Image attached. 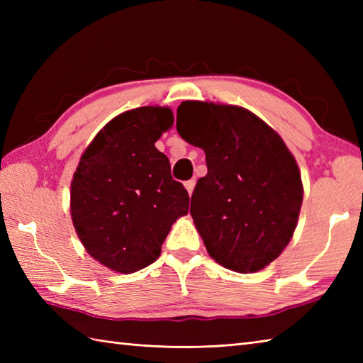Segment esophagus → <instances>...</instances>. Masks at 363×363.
I'll return each instance as SVG.
<instances>
[{"mask_svg":"<svg viewBox=\"0 0 363 363\" xmlns=\"http://www.w3.org/2000/svg\"><path fill=\"white\" fill-rule=\"evenodd\" d=\"M184 186H186L189 195L194 194V189H195V179H190V181H186L184 182Z\"/></svg>","mask_w":363,"mask_h":363,"instance_id":"34e87169","label":"esophagus"}]
</instances>
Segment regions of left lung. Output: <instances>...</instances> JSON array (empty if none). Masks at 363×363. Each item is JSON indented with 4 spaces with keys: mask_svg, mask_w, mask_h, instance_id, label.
<instances>
[{
    "mask_svg": "<svg viewBox=\"0 0 363 363\" xmlns=\"http://www.w3.org/2000/svg\"><path fill=\"white\" fill-rule=\"evenodd\" d=\"M176 129L206 152L190 213L211 257L237 273L265 268L296 228L303 182L282 138L243 107L184 101Z\"/></svg>",
    "mask_w": 363,
    "mask_h": 363,
    "instance_id": "1",
    "label": "left lung"
}]
</instances>
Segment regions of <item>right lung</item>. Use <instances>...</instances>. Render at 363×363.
Here are the masks:
<instances>
[{"label":"right lung","instance_id":"add662e5","mask_svg":"<svg viewBox=\"0 0 363 363\" xmlns=\"http://www.w3.org/2000/svg\"><path fill=\"white\" fill-rule=\"evenodd\" d=\"M173 125L168 107H138L111 120L82 154L72 181V220L99 264L134 273L160 256L189 194L156 143Z\"/></svg>","mask_w":363,"mask_h":363}]
</instances>
